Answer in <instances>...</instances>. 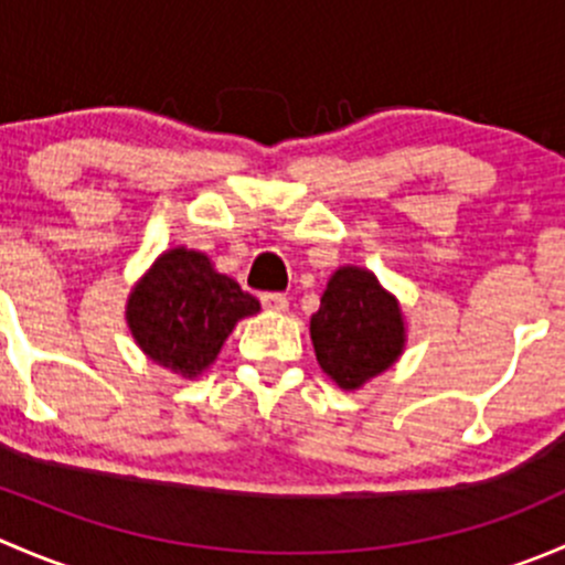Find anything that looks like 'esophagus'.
<instances>
[{
    "label": "esophagus",
    "mask_w": 565,
    "mask_h": 565,
    "mask_svg": "<svg viewBox=\"0 0 565 565\" xmlns=\"http://www.w3.org/2000/svg\"><path fill=\"white\" fill-rule=\"evenodd\" d=\"M259 300L267 311H287V306H289L287 295H281V292H265V295H259Z\"/></svg>",
    "instance_id": "1"
}]
</instances>
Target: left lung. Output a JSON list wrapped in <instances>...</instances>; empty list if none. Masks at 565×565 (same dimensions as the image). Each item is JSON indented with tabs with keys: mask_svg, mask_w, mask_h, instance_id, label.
<instances>
[{
	"mask_svg": "<svg viewBox=\"0 0 565 565\" xmlns=\"http://www.w3.org/2000/svg\"><path fill=\"white\" fill-rule=\"evenodd\" d=\"M311 341L322 372L339 388L358 391L402 355V306L372 270L339 267L311 317Z\"/></svg>",
	"mask_w": 565,
	"mask_h": 565,
	"instance_id": "obj_1",
	"label": "left lung"
}]
</instances>
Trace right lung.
<instances>
[{
    "instance_id": "add662e5",
    "label": "right lung",
    "mask_w": 565,
    "mask_h": 565,
    "mask_svg": "<svg viewBox=\"0 0 565 565\" xmlns=\"http://www.w3.org/2000/svg\"><path fill=\"white\" fill-rule=\"evenodd\" d=\"M256 311L259 300L215 270L207 254L180 246L163 250L141 276L125 319L152 363L193 380L218 358L235 324Z\"/></svg>"
}]
</instances>
